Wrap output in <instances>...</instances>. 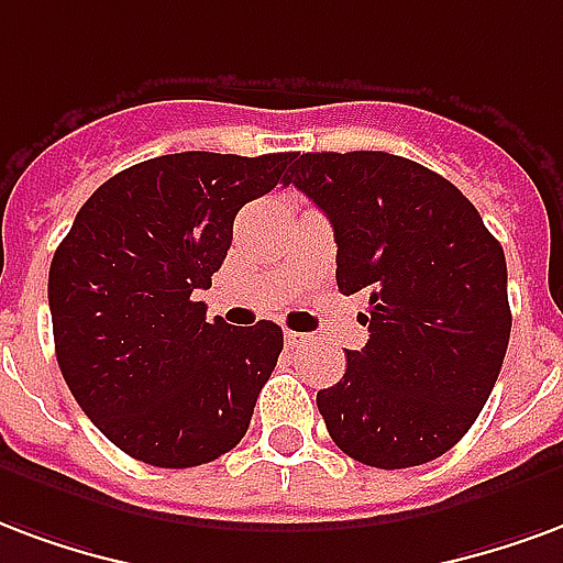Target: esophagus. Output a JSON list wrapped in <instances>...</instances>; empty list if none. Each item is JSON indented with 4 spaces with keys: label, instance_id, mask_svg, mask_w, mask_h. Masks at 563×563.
Here are the masks:
<instances>
[{
    "label": "esophagus",
    "instance_id": "esophagus-1",
    "mask_svg": "<svg viewBox=\"0 0 563 563\" xmlns=\"http://www.w3.org/2000/svg\"><path fill=\"white\" fill-rule=\"evenodd\" d=\"M285 342L287 344H311V342H314V339H311V335H302V332H290V330H287L285 332Z\"/></svg>",
    "mask_w": 563,
    "mask_h": 563
}]
</instances>
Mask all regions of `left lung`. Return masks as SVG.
<instances>
[{
	"label": "left lung",
	"instance_id": "1",
	"mask_svg": "<svg viewBox=\"0 0 563 563\" xmlns=\"http://www.w3.org/2000/svg\"><path fill=\"white\" fill-rule=\"evenodd\" d=\"M327 212L342 294H368V342L318 393L327 432L356 462L426 465L489 399L510 342L507 261L474 203L389 152H294L285 186Z\"/></svg>",
	"mask_w": 563,
	"mask_h": 563
}]
</instances>
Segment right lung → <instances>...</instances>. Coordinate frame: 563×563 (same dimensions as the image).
I'll list each match as a JSON object with an SVG mask.
<instances>
[{"mask_svg":"<svg viewBox=\"0 0 563 563\" xmlns=\"http://www.w3.org/2000/svg\"><path fill=\"white\" fill-rule=\"evenodd\" d=\"M294 152H176L110 176L53 254L47 299L63 377L110 444L155 467L207 465L240 444L285 347L282 327L207 321L249 200Z\"/></svg>","mask_w":563,"mask_h":563,"instance_id":"obj_1","label":"right lung"}]
</instances>
